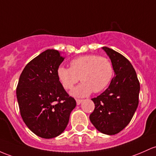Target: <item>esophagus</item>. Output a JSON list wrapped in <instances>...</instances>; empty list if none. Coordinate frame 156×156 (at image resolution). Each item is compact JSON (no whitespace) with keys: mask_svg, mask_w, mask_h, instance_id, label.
Masks as SVG:
<instances>
[{"mask_svg":"<svg viewBox=\"0 0 156 156\" xmlns=\"http://www.w3.org/2000/svg\"><path fill=\"white\" fill-rule=\"evenodd\" d=\"M82 101H83V100H81V99H76L77 105H79V104H81Z\"/></svg>","mask_w":156,"mask_h":156,"instance_id":"esophagus-1","label":"esophagus"}]
</instances>
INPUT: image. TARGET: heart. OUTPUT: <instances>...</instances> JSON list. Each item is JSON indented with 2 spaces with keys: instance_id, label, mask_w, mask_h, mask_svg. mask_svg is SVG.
<instances>
[{
  "instance_id": "b5f03b06",
  "label": "heart",
  "mask_w": 156,
  "mask_h": 156,
  "mask_svg": "<svg viewBox=\"0 0 156 156\" xmlns=\"http://www.w3.org/2000/svg\"><path fill=\"white\" fill-rule=\"evenodd\" d=\"M114 74L112 62L96 55L80 56L70 61V68L59 66L57 76L65 90H72L81 79L82 83L73 90L71 95L82 98L92 92H101L109 85Z\"/></svg>"
}]
</instances>
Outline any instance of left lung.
Returning <instances> with one entry per match:
<instances>
[{
  "label": "left lung",
  "mask_w": 156,
  "mask_h": 156,
  "mask_svg": "<svg viewBox=\"0 0 156 156\" xmlns=\"http://www.w3.org/2000/svg\"><path fill=\"white\" fill-rule=\"evenodd\" d=\"M105 51L113 66L115 76L108 88L92 98L95 109L90 120L106 135H115L130 122L138 105L140 83L136 70L124 56L107 47Z\"/></svg>",
  "instance_id": "1"
}]
</instances>
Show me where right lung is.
I'll use <instances>...</instances> for the list:
<instances>
[{"instance_id": "1", "label": "right lung", "mask_w": 156, "mask_h": 156, "mask_svg": "<svg viewBox=\"0 0 156 156\" xmlns=\"http://www.w3.org/2000/svg\"><path fill=\"white\" fill-rule=\"evenodd\" d=\"M64 60L58 50L44 51L27 64L17 86L23 121L32 133L43 138L61 135L76 106L57 76L58 68Z\"/></svg>"}]
</instances>
